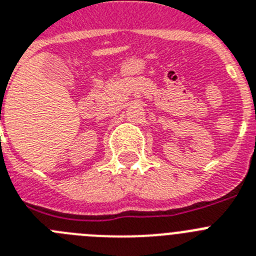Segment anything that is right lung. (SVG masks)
Returning a JSON list of instances; mask_svg holds the SVG:
<instances>
[{"instance_id": "right-lung-1", "label": "right lung", "mask_w": 256, "mask_h": 256, "mask_svg": "<svg viewBox=\"0 0 256 256\" xmlns=\"http://www.w3.org/2000/svg\"><path fill=\"white\" fill-rule=\"evenodd\" d=\"M0 119H1V118H0Z\"/></svg>"}]
</instances>
